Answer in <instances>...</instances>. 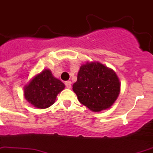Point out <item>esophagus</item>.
<instances>
[{"label": "esophagus", "instance_id": "obj_1", "mask_svg": "<svg viewBox=\"0 0 153 153\" xmlns=\"http://www.w3.org/2000/svg\"><path fill=\"white\" fill-rule=\"evenodd\" d=\"M65 85L68 89H71V82L70 81H68V82H65Z\"/></svg>", "mask_w": 153, "mask_h": 153}]
</instances>
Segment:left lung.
Instances as JSON below:
<instances>
[{
    "label": "left lung",
    "instance_id": "1",
    "mask_svg": "<svg viewBox=\"0 0 153 153\" xmlns=\"http://www.w3.org/2000/svg\"><path fill=\"white\" fill-rule=\"evenodd\" d=\"M119 77L111 69L99 62L81 65L73 91L79 102L94 112L110 108L120 93Z\"/></svg>",
    "mask_w": 153,
    "mask_h": 153
}]
</instances>
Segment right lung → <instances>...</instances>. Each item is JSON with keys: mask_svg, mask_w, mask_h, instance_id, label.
<instances>
[{"mask_svg": "<svg viewBox=\"0 0 153 153\" xmlns=\"http://www.w3.org/2000/svg\"><path fill=\"white\" fill-rule=\"evenodd\" d=\"M65 85L53 76L49 69H44L33 76L23 88L25 99L33 107L47 108L56 101L57 95Z\"/></svg>", "mask_w": 153, "mask_h": 153, "instance_id": "right-lung-1", "label": "right lung"}]
</instances>
